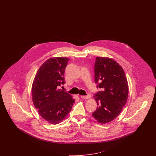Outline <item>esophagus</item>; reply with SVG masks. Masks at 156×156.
<instances>
[{
  "instance_id": "1",
  "label": "esophagus",
  "mask_w": 156,
  "mask_h": 156,
  "mask_svg": "<svg viewBox=\"0 0 156 156\" xmlns=\"http://www.w3.org/2000/svg\"><path fill=\"white\" fill-rule=\"evenodd\" d=\"M80 97L82 99H90V98H91V95H86V96L82 95V96H80Z\"/></svg>"
}]
</instances>
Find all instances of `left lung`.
<instances>
[{"label":"left lung","instance_id":"1","mask_svg":"<svg viewBox=\"0 0 156 156\" xmlns=\"http://www.w3.org/2000/svg\"><path fill=\"white\" fill-rule=\"evenodd\" d=\"M95 81L101 88L93 97L98 105L92 116L100 123L112 121L125 106L129 93L128 80L121 66L112 58L97 57L94 66Z\"/></svg>","mask_w":156,"mask_h":156}]
</instances>
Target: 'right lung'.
Returning a JSON list of instances; mask_svg holds the SVG:
<instances>
[{
    "label": "right lung",
    "instance_id": "obj_1",
    "mask_svg": "<svg viewBox=\"0 0 156 156\" xmlns=\"http://www.w3.org/2000/svg\"><path fill=\"white\" fill-rule=\"evenodd\" d=\"M70 59L53 57L44 62L34 79L31 93L35 108L48 122L56 125L66 119L75 99L59 89L65 83L64 74Z\"/></svg>",
    "mask_w": 156,
    "mask_h": 156
}]
</instances>
